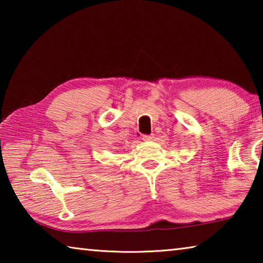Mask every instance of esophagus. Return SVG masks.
I'll return each mask as SVG.
<instances>
[{"label":"esophagus","instance_id":"obj_1","mask_svg":"<svg viewBox=\"0 0 263 263\" xmlns=\"http://www.w3.org/2000/svg\"><path fill=\"white\" fill-rule=\"evenodd\" d=\"M142 139H144L145 141H151L154 139V135H144L142 136Z\"/></svg>","mask_w":263,"mask_h":263}]
</instances>
